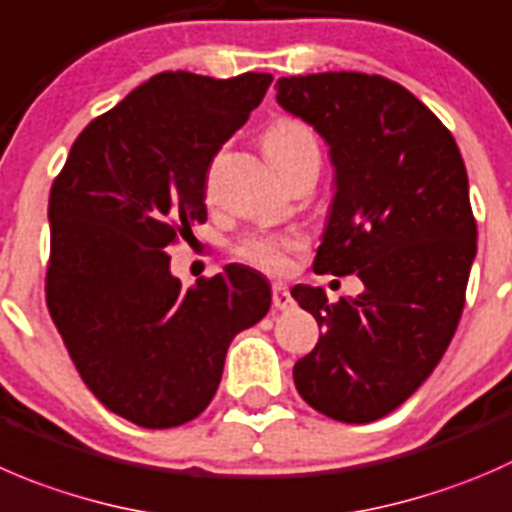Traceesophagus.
I'll list each match as a JSON object with an SVG mask.
<instances>
[{
  "mask_svg": "<svg viewBox=\"0 0 512 512\" xmlns=\"http://www.w3.org/2000/svg\"><path fill=\"white\" fill-rule=\"evenodd\" d=\"M272 305H275V310H290L292 307V295L285 282H275L272 285Z\"/></svg>",
  "mask_w": 512,
  "mask_h": 512,
  "instance_id": "esophagus-1",
  "label": "esophagus"
}]
</instances>
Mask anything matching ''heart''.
<instances>
[{
  "mask_svg": "<svg viewBox=\"0 0 512 512\" xmlns=\"http://www.w3.org/2000/svg\"><path fill=\"white\" fill-rule=\"evenodd\" d=\"M262 147L282 175L305 160H320V147H317L312 130L305 122L292 117L275 119L262 135ZM300 247L302 240L297 235L245 232L232 245V255L262 272H282L292 252H297Z\"/></svg>",
  "mask_w": 512,
  "mask_h": 512,
  "instance_id": "b5f03b06",
  "label": "heart"
}]
</instances>
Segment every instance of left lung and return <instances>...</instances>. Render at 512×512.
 <instances>
[{"label":"left lung","instance_id":"8db88e82","mask_svg":"<svg viewBox=\"0 0 512 512\" xmlns=\"http://www.w3.org/2000/svg\"><path fill=\"white\" fill-rule=\"evenodd\" d=\"M277 102L330 145L335 200L317 275H352L365 290L327 302L292 297L322 337L295 362V388L340 423H372L428 380L465 307L478 225L468 172L450 130L403 84L380 74L280 77Z\"/></svg>","mask_w":512,"mask_h":512}]
</instances>
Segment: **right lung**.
<instances>
[{"label": "right lung", "mask_w": 512, "mask_h": 512, "mask_svg": "<svg viewBox=\"0 0 512 512\" xmlns=\"http://www.w3.org/2000/svg\"><path fill=\"white\" fill-rule=\"evenodd\" d=\"M272 74L162 72L74 140L49 192L47 307L84 385L150 430L215 398L232 337L270 310V285L230 265L185 290L167 247L207 220V172Z\"/></svg>", "instance_id": "add662e5"}]
</instances>
